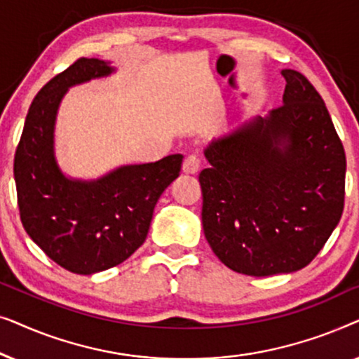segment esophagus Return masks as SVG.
<instances>
[{"mask_svg": "<svg viewBox=\"0 0 359 359\" xmlns=\"http://www.w3.org/2000/svg\"><path fill=\"white\" fill-rule=\"evenodd\" d=\"M199 168H201V158H199L198 155L186 156V160H184V163H183V171H184V173L194 175V173H198Z\"/></svg>", "mask_w": 359, "mask_h": 359, "instance_id": "34e87169", "label": "esophagus"}]
</instances>
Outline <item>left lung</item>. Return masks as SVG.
I'll list each match as a JSON object with an SVG mask.
<instances>
[{
    "label": "left lung",
    "mask_w": 359,
    "mask_h": 359,
    "mask_svg": "<svg viewBox=\"0 0 359 359\" xmlns=\"http://www.w3.org/2000/svg\"><path fill=\"white\" fill-rule=\"evenodd\" d=\"M283 106L204 150L203 229L225 266L248 276L307 266L340 222L346 158L325 102L283 70Z\"/></svg>",
    "instance_id": "obj_1"
}]
</instances>
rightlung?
Here are the masks:
<instances>
[{
  "mask_svg": "<svg viewBox=\"0 0 359 359\" xmlns=\"http://www.w3.org/2000/svg\"><path fill=\"white\" fill-rule=\"evenodd\" d=\"M114 72L97 58H78L34 97L14 155L21 222L48 258L76 274L126 262L149 233L161 193L180 176L183 155L126 165L97 180L62 173L53 149L58 106L68 88Z\"/></svg>",
  "mask_w": 359,
  "mask_h": 359,
  "instance_id": "obj_1",
  "label": "right lung"
}]
</instances>
